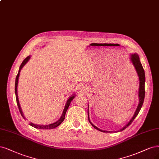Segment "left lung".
I'll list each match as a JSON object with an SVG mask.
<instances>
[{
  "instance_id": "8db88e82",
  "label": "left lung",
  "mask_w": 159,
  "mask_h": 159,
  "mask_svg": "<svg viewBox=\"0 0 159 159\" xmlns=\"http://www.w3.org/2000/svg\"><path fill=\"white\" fill-rule=\"evenodd\" d=\"M131 61H132L134 67L137 71V73L138 74L139 76V105L138 106V108H137L136 111L135 112V114L134 115V116L132 117V118L130 120V121L126 124L125 127H124L122 129L120 130V131H122L124 129H125L127 127H128L129 125L132 123V122L134 121V120L135 118V117L138 116V114H139L141 107L143 105V103L144 101V98H145V71L143 70V66H142L141 63L139 61V58L138 57V55L137 54H134L131 57ZM89 121L90 122V124L92 125L93 127H94L95 129H98L101 131V132H108L107 131H102L100 129H98V128H97L95 125H94L89 120Z\"/></svg>"
}]
</instances>
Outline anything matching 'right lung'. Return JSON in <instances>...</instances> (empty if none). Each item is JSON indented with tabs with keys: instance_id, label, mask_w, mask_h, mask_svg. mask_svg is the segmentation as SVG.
I'll return each mask as SVG.
<instances>
[{
	"instance_id": "obj_1",
	"label": "right lung",
	"mask_w": 159,
	"mask_h": 159,
	"mask_svg": "<svg viewBox=\"0 0 159 159\" xmlns=\"http://www.w3.org/2000/svg\"><path fill=\"white\" fill-rule=\"evenodd\" d=\"M30 58V56H28L27 57H26V58L24 60V61L22 62V63H21V64L20 65V67L19 72H18V73L17 75H16V81H15V93H16V102H17V105H18V108H19V111H20V114H21V116H22L24 119H25V116H24L23 112H22V111H21V107H20V105L19 101H18V92H17V86H18V78H19V75H20V70H21V68H23L24 66L26 64V62L29 61ZM74 97H75V95H73V96H72V97H70V98H68V101H67V102H66V105H65V107H64V111H63V112H62V116H61V118H60V119L58 120L57 122H54V123H53V124H49V125H37V124H33V123L30 122V125H31V126H33V127L35 128H38V129H53V128H54L57 127L58 125H59L60 124H61L64 121V118H65V114H66V111H67V110H68V107H69V106H70V102H71V101H72L74 99Z\"/></svg>"
}]
</instances>
